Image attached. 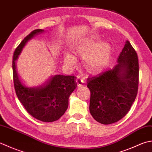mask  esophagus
I'll return each instance as SVG.
<instances>
[{
    "label": "esophagus",
    "instance_id": "34e87169",
    "mask_svg": "<svg viewBox=\"0 0 152 152\" xmlns=\"http://www.w3.org/2000/svg\"><path fill=\"white\" fill-rule=\"evenodd\" d=\"M76 83L78 86H81L84 83V80H83L80 77H77L76 79Z\"/></svg>",
    "mask_w": 152,
    "mask_h": 152
}]
</instances>
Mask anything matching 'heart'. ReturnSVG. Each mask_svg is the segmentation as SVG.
I'll return each instance as SVG.
<instances>
[{
	"instance_id": "obj_1",
	"label": "heart",
	"mask_w": 152,
	"mask_h": 152,
	"mask_svg": "<svg viewBox=\"0 0 152 152\" xmlns=\"http://www.w3.org/2000/svg\"><path fill=\"white\" fill-rule=\"evenodd\" d=\"M111 52L109 43L99 41H88L79 45L75 49V53L78 56L84 58L83 66L88 72L93 73L100 72L106 67ZM64 62L72 68L77 65V59L70 54L64 55Z\"/></svg>"
}]
</instances>
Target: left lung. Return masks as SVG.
Listing matches in <instances>:
<instances>
[{"instance_id": "1", "label": "left lung", "mask_w": 152, "mask_h": 152, "mask_svg": "<svg viewBox=\"0 0 152 152\" xmlns=\"http://www.w3.org/2000/svg\"><path fill=\"white\" fill-rule=\"evenodd\" d=\"M138 77V56L126 41L113 69L87 79L89 110L93 118L109 125L125 117L137 97Z\"/></svg>"}]
</instances>
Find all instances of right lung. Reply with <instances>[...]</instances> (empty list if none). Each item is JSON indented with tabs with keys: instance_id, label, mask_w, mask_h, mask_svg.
<instances>
[{
	"instance_id": "right-lung-1",
	"label": "right lung",
	"mask_w": 152,
	"mask_h": 152,
	"mask_svg": "<svg viewBox=\"0 0 152 152\" xmlns=\"http://www.w3.org/2000/svg\"><path fill=\"white\" fill-rule=\"evenodd\" d=\"M43 31V29L33 31L15 48L12 61L14 85L18 99L30 115L43 122H53L67 109L69 96L77 87L75 77L56 75L42 85L27 86L19 79L15 69V62L24 46Z\"/></svg>"
}]
</instances>
